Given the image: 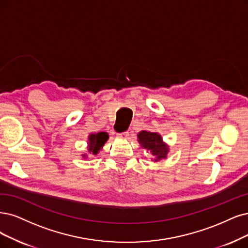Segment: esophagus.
I'll return each mask as SVG.
<instances>
[{
    "instance_id": "34e87169",
    "label": "esophagus",
    "mask_w": 248,
    "mask_h": 248,
    "mask_svg": "<svg viewBox=\"0 0 248 248\" xmlns=\"http://www.w3.org/2000/svg\"><path fill=\"white\" fill-rule=\"evenodd\" d=\"M117 138L127 139V138H129V132H124V133H121V134H117Z\"/></svg>"
}]
</instances>
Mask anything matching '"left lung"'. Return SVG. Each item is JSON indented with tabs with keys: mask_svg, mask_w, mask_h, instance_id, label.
Listing matches in <instances>:
<instances>
[{
	"mask_svg": "<svg viewBox=\"0 0 248 248\" xmlns=\"http://www.w3.org/2000/svg\"><path fill=\"white\" fill-rule=\"evenodd\" d=\"M138 142L144 149L153 155V161H159L167 157L169 146L162 141L158 133L142 131L138 134Z\"/></svg>",
	"mask_w": 248,
	"mask_h": 248,
	"instance_id": "left-lung-1",
	"label": "left lung"
}]
</instances>
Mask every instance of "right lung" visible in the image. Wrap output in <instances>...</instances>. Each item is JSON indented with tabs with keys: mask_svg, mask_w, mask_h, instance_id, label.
<instances>
[{
	"mask_svg": "<svg viewBox=\"0 0 248 248\" xmlns=\"http://www.w3.org/2000/svg\"><path fill=\"white\" fill-rule=\"evenodd\" d=\"M109 136L105 132H99L97 134H91L88 138V151L92 154H98V152L102 149L104 144L108 140ZM82 157H86V154L82 155Z\"/></svg>",
	"mask_w": 248,
	"mask_h": 248,
	"instance_id": "obj_1",
	"label": "right lung"
}]
</instances>
